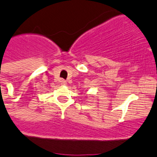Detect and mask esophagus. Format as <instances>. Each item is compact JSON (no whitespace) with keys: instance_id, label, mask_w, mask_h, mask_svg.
<instances>
[{"instance_id":"1","label":"esophagus","mask_w":157,"mask_h":157,"mask_svg":"<svg viewBox=\"0 0 157 157\" xmlns=\"http://www.w3.org/2000/svg\"><path fill=\"white\" fill-rule=\"evenodd\" d=\"M60 82H61V83H62V84H63V85H65V84H67V81H66V80H62Z\"/></svg>"}]
</instances>
